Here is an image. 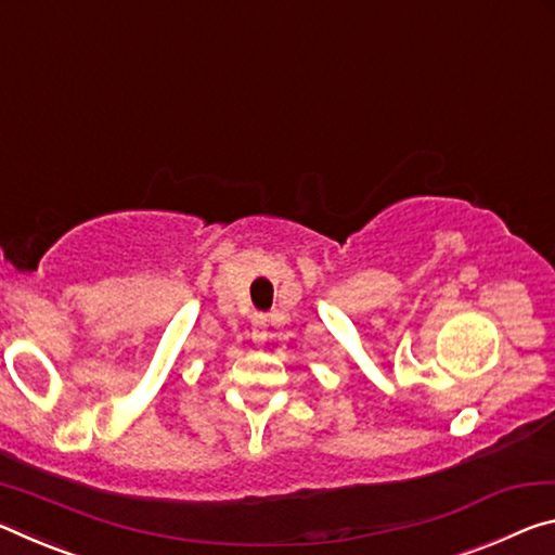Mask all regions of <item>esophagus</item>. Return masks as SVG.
I'll return each instance as SVG.
<instances>
[{"label":"esophagus","instance_id":"1","mask_svg":"<svg viewBox=\"0 0 555 555\" xmlns=\"http://www.w3.org/2000/svg\"><path fill=\"white\" fill-rule=\"evenodd\" d=\"M250 337H253V341H256V344L268 341L270 334H268V317H266V314H256V317H253Z\"/></svg>","mask_w":555,"mask_h":555}]
</instances>
